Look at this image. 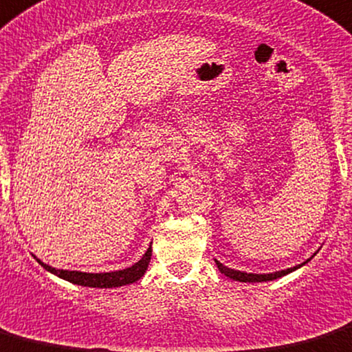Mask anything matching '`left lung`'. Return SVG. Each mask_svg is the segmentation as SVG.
Returning a JSON list of instances; mask_svg holds the SVG:
<instances>
[{"label": "left lung", "mask_w": 352, "mask_h": 352, "mask_svg": "<svg viewBox=\"0 0 352 352\" xmlns=\"http://www.w3.org/2000/svg\"><path fill=\"white\" fill-rule=\"evenodd\" d=\"M216 261L217 268H219L221 273H224L226 276H229V278L236 280V282H244V283H260V282H272V280H276L280 278V276H285L288 275V273L295 272L297 268H300L307 263V261H303L302 265H297L294 266V268H287V270H282V272H273V273H246V272H239V270H232V268H228V266H224L221 261L214 260Z\"/></svg>", "instance_id": "8db88e82"}]
</instances>
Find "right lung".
I'll return each instance as SVG.
<instances>
[{
  "label": "right lung",
  "mask_w": 352,
  "mask_h": 352,
  "mask_svg": "<svg viewBox=\"0 0 352 352\" xmlns=\"http://www.w3.org/2000/svg\"><path fill=\"white\" fill-rule=\"evenodd\" d=\"M150 260H151V244L138 263L129 266V268L118 270V272H109V273H86V272H70V270H57V268H52L49 265H45L43 261H40L38 258H36V261H38L47 272L54 273V275H57L58 278L67 280V282L74 285H82V287H92V288H116V287H123V285L138 282V280L145 275Z\"/></svg>",
  "instance_id": "add662e5"
}]
</instances>
